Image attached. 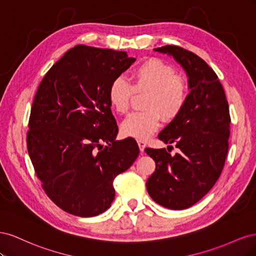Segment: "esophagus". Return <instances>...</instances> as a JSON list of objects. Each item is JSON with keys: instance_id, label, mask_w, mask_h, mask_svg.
Segmentation results:
<instances>
[{"instance_id": "34e87169", "label": "esophagus", "mask_w": 256, "mask_h": 256, "mask_svg": "<svg viewBox=\"0 0 256 256\" xmlns=\"http://www.w3.org/2000/svg\"><path fill=\"white\" fill-rule=\"evenodd\" d=\"M138 148H140V152L142 154H144V150L146 147V143L143 140H138Z\"/></svg>"}]
</instances>
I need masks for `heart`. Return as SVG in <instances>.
<instances>
[{"label":"heart","mask_w":256,"mask_h":256,"mask_svg":"<svg viewBox=\"0 0 256 256\" xmlns=\"http://www.w3.org/2000/svg\"><path fill=\"white\" fill-rule=\"evenodd\" d=\"M134 88L125 78H115L108 88V100L118 113H125L134 92L150 90L144 102L145 111L131 112L120 124L122 134L138 140H146L156 132L164 120L171 122L180 116L187 104L188 88L184 79L175 69L159 58H148L132 70Z\"/></svg>","instance_id":"heart-1"}]
</instances>
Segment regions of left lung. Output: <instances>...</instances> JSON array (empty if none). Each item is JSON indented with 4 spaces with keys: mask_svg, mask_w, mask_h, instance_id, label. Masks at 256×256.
I'll use <instances>...</instances> for the list:
<instances>
[{
    "mask_svg": "<svg viewBox=\"0 0 256 256\" xmlns=\"http://www.w3.org/2000/svg\"><path fill=\"white\" fill-rule=\"evenodd\" d=\"M154 51L172 56L182 66L190 92L180 115L158 136L180 152L172 156L166 148H145L156 162L146 188L159 205L180 210L206 196L221 175L228 150V104L218 76L196 54L178 46Z\"/></svg>",
    "mask_w": 256,
    "mask_h": 256,
    "instance_id": "8db88e82",
    "label": "left lung"
}]
</instances>
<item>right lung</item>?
Wrapping results in <instances>:
<instances>
[{
    "label": "right lung",
    "mask_w": 256,
    "mask_h": 256,
    "mask_svg": "<svg viewBox=\"0 0 256 256\" xmlns=\"http://www.w3.org/2000/svg\"><path fill=\"white\" fill-rule=\"evenodd\" d=\"M134 60L124 51L78 44L37 88L28 152L46 194L68 214L106 212L115 198L114 178L138 157L134 138L115 141L118 128L108 100L111 82Z\"/></svg>",
    "instance_id": "obj_1"
}]
</instances>
